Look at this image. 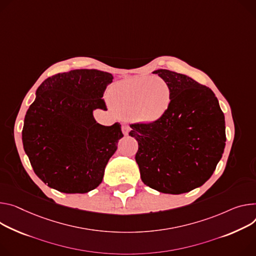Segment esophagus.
<instances>
[{"label":"esophagus","mask_w":256,"mask_h":256,"mask_svg":"<svg viewBox=\"0 0 256 256\" xmlns=\"http://www.w3.org/2000/svg\"><path fill=\"white\" fill-rule=\"evenodd\" d=\"M122 132L124 134V136H128V132H130V126L128 124H122Z\"/></svg>","instance_id":"esophagus-1"}]
</instances>
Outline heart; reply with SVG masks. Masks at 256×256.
Listing matches in <instances>:
<instances>
[{
  "label": "heart",
  "mask_w": 256,
  "mask_h": 256,
  "mask_svg": "<svg viewBox=\"0 0 256 256\" xmlns=\"http://www.w3.org/2000/svg\"><path fill=\"white\" fill-rule=\"evenodd\" d=\"M109 98L118 113L134 115L144 122L159 120L170 105L172 90L164 80L138 76L120 82L109 90Z\"/></svg>",
  "instance_id": "heart-1"
}]
</instances>
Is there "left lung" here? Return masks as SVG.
Here are the masks:
<instances>
[{"mask_svg":"<svg viewBox=\"0 0 256 256\" xmlns=\"http://www.w3.org/2000/svg\"><path fill=\"white\" fill-rule=\"evenodd\" d=\"M157 74L172 90L170 105L149 124H132L136 161L148 187L182 194L210 178L226 146L224 115L214 92L193 78L168 69Z\"/></svg>","mask_w":256,"mask_h":256,"instance_id":"1","label":"left lung"}]
</instances>
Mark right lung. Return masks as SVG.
Returning a JSON list of instances; mask_svg holds the SVG:
<instances>
[{
  "instance_id": "add662e5",
  "label": "right lung",
  "mask_w": 256,
  "mask_h": 256,
  "mask_svg": "<svg viewBox=\"0 0 256 256\" xmlns=\"http://www.w3.org/2000/svg\"><path fill=\"white\" fill-rule=\"evenodd\" d=\"M113 76L76 69L44 80L22 130L23 148L36 174L50 188L88 193L101 184L110 157L124 136L122 126L98 124L92 111L106 109L104 92Z\"/></svg>"
}]
</instances>
